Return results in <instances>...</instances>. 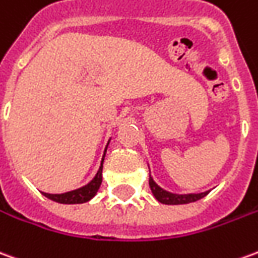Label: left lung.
<instances>
[{
  "mask_svg": "<svg viewBox=\"0 0 258 258\" xmlns=\"http://www.w3.org/2000/svg\"><path fill=\"white\" fill-rule=\"evenodd\" d=\"M149 187H151V191L155 196V198L162 203V204L167 205H177V204H188V203H194L200 198L205 197L210 191L205 192H198V194H173L169 192L163 188H160L159 185L156 184L154 179L149 176Z\"/></svg>",
  "mask_w": 258,
  "mask_h": 258,
  "instance_id": "8db88e82",
  "label": "left lung"
}]
</instances>
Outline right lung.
<instances>
[{"instance_id": "obj_1", "label": "right lung", "mask_w": 258, "mask_h": 258, "mask_svg": "<svg viewBox=\"0 0 258 258\" xmlns=\"http://www.w3.org/2000/svg\"><path fill=\"white\" fill-rule=\"evenodd\" d=\"M106 151H107V147L104 149L102 163H100L98 173H96V176L93 177L91 183H88V184L81 187V188L73 190V191L62 192V194H48V192H43V196L50 198V200H53L55 203H60V204H82V203L89 201L91 198L95 197V194L98 192L99 187L102 184V170H103V160Z\"/></svg>"}]
</instances>
